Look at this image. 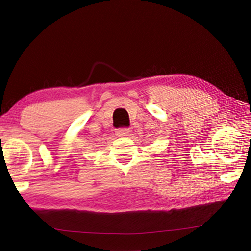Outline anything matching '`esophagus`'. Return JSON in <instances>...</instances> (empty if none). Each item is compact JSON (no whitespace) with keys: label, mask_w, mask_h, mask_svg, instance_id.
I'll use <instances>...</instances> for the list:
<instances>
[{"label":"esophagus","mask_w":251,"mask_h":251,"mask_svg":"<svg viewBox=\"0 0 251 251\" xmlns=\"http://www.w3.org/2000/svg\"><path fill=\"white\" fill-rule=\"evenodd\" d=\"M130 133L129 128L127 127H122V128H118L116 130V135L120 136V137H125V136H128V134Z\"/></svg>","instance_id":"obj_1"}]
</instances>
